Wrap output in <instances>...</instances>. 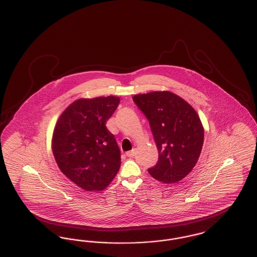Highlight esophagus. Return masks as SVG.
Listing matches in <instances>:
<instances>
[{
    "label": "esophagus",
    "instance_id": "34e87169",
    "mask_svg": "<svg viewBox=\"0 0 257 257\" xmlns=\"http://www.w3.org/2000/svg\"><path fill=\"white\" fill-rule=\"evenodd\" d=\"M135 154H136V153H135V150H131V151L126 152V156H127V157H130V158L134 157Z\"/></svg>",
    "mask_w": 257,
    "mask_h": 257
}]
</instances>
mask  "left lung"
<instances>
[{
  "label": "left lung",
  "instance_id": "8db88e82",
  "mask_svg": "<svg viewBox=\"0 0 257 257\" xmlns=\"http://www.w3.org/2000/svg\"><path fill=\"white\" fill-rule=\"evenodd\" d=\"M147 116L158 149L157 164L148 169L163 183L182 180L199 158L204 129L194 108L170 91H154L133 97Z\"/></svg>",
  "mask_w": 257,
  "mask_h": 257
}]
</instances>
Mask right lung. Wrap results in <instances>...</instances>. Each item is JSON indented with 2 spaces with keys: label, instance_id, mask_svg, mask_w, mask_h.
Returning a JSON list of instances; mask_svg holds the SVG:
<instances>
[{
  "label": "right lung",
  "instance_id": "right-lung-1",
  "mask_svg": "<svg viewBox=\"0 0 257 257\" xmlns=\"http://www.w3.org/2000/svg\"><path fill=\"white\" fill-rule=\"evenodd\" d=\"M116 96L78 99L59 117L52 150L61 172L87 192L107 188L120 168V150L106 122Z\"/></svg>",
  "mask_w": 257,
  "mask_h": 257
}]
</instances>
